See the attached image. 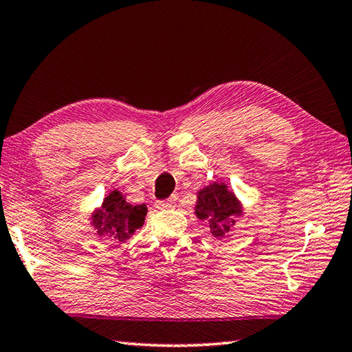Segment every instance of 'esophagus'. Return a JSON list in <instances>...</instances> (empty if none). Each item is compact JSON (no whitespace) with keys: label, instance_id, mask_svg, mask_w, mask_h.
Returning <instances> with one entry per match:
<instances>
[{"label":"esophagus","instance_id":"34e87169","mask_svg":"<svg viewBox=\"0 0 352 352\" xmlns=\"http://www.w3.org/2000/svg\"><path fill=\"white\" fill-rule=\"evenodd\" d=\"M175 203H177V197H170V198H168V199H164V201H157L155 203V206L159 207V208H172V207H175Z\"/></svg>","mask_w":352,"mask_h":352}]
</instances>
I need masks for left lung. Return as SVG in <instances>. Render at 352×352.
<instances>
[{
	"instance_id": "obj_1",
	"label": "left lung",
	"mask_w": 352,
	"mask_h": 352,
	"mask_svg": "<svg viewBox=\"0 0 352 352\" xmlns=\"http://www.w3.org/2000/svg\"><path fill=\"white\" fill-rule=\"evenodd\" d=\"M242 213V206L227 184L212 183L198 192L195 214L201 221H206L210 233L222 237L234 223V216Z\"/></svg>"
}]
</instances>
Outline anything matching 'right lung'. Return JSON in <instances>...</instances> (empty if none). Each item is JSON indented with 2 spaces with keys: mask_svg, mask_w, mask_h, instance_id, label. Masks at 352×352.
I'll return each instance as SVG.
<instances>
[{
  "mask_svg": "<svg viewBox=\"0 0 352 352\" xmlns=\"http://www.w3.org/2000/svg\"><path fill=\"white\" fill-rule=\"evenodd\" d=\"M148 208L145 204L131 206L119 190L110 192L102 206L92 214L96 233L111 242H125L134 231L144 226Z\"/></svg>",
  "mask_w": 352,
  "mask_h": 352,
  "instance_id": "add662e5",
  "label": "right lung"
}]
</instances>
